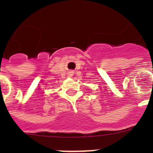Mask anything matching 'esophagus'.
I'll return each instance as SVG.
<instances>
[{"label": "esophagus", "instance_id": "1", "mask_svg": "<svg viewBox=\"0 0 153 153\" xmlns=\"http://www.w3.org/2000/svg\"><path fill=\"white\" fill-rule=\"evenodd\" d=\"M73 74H74L73 72H70L69 73V76H73Z\"/></svg>", "mask_w": 153, "mask_h": 153}]
</instances>
